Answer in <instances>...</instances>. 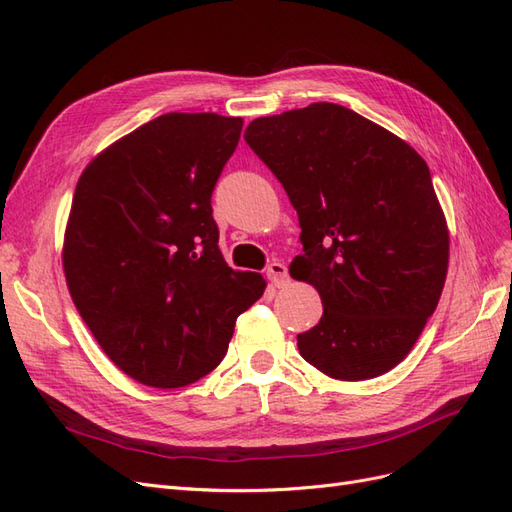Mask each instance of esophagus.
<instances>
[{
	"mask_svg": "<svg viewBox=\"0 0 512 512\" xmlns=\"http://www.w3.org/2000/svg\"><path fill=\"white\" fill-rule=\"evenodd\" d=\"M267 277L271 280V284L277 286V288L286 286V282H288V269H286L284 262H271V265L267 267Z\"/></svg>",
	"mask_w": 512,
	"mask_h": 512,
	"instance_id": "esophagus-1",
	"label": "esophagus"
}]
</instances>
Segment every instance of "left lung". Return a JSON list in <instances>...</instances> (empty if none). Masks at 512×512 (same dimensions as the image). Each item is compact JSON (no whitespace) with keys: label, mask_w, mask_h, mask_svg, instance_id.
Here are the masks:
<instances>
[{"label":"left lung","mask_w":512,"mask_h":512,"mask_svg":"<svg viewBox=\"0 0 512 512\" xmlns=\"http://www.w3.org/2000/svg\"><path fill=\"white\" fill-rule=\"evenodd\" d=\"M243 138L297 209L303 254L290 275L324 305L297 335L301 356L335 380L386 374L416 344L446 280L448 228L429 166L331 102L258 117Z\"/></svg>","instance_id":"8db88e82"}]
</instances>
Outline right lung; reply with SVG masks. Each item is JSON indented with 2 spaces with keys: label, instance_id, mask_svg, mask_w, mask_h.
Wrapping results in <instances>:
<instances>
[{
  "label": "right lung",
  "instance_id": "obj_1",
  "mask_svg": "<svg viewBox=\"0 0 512 512\" xmlns=\"http://www.w3.org/2000/svg\"><path fill=\"white\" fill-rule=\"evenodd\" d=\"M241 117L166 113L106 147L76 183L64 273L81 318L123 374L156 389L207 376L267 282L220 252L211 194Z\"/></svg>",
  "mask_w": 512,
  "mask_h": 512
}]
</instances>
